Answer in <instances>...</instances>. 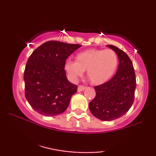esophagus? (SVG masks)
<instances>
[{"mask_svg":"<svg viewBox=\"0 0 156 156\" xmlns=\"http://www.w3.org/2000/svg\"><path fill=\"white\" fill-rule=\"evenodd\" d=\"M85 89H86V87L83 86V85H79L77 91H84Z\"/></svg>","mask_w":156,"mask_h":156,"instance_id":"1","label":"esophagus"}]
</instances>
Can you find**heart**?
<instances>
[{
  "mask_svg": "<svg viewBox=\"0 0 156 156\" xmlns=\"http://www.w3.org/2000/svg\"><path fill=\"white\" fill-rule=\"evenodd\" d=\"M118 64V56L114 50L89 49L78 53L76 61H66L65 69L72 81H75L87 70V76L92 84H101L112 77Z\"/></svg>",
  "mask_w": 156,
  "mask_h": 156,
  "instance_id": "obj_1",
  "label": "heart"
}]
</instances>
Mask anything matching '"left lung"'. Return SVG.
<instances>
[{"instance_id":"left-lung-1","label":"left lung","mask_w":156,"mask_h":156,"mask_svg":"<svg viewBox=\"0 0 156 156\" xmlns=\"http://www.w3.org/2000/svg\"><path fill=\"white\" fill-rule=\"evenodd\" d=\"M107 47L117 54L118 69L109 81L94 87L96 97L89 104L93 116L104 121L120 118L129 110L136 87L135 71L129 57L116 46Z\"/></svg>"}]
</instances>
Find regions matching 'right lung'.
Masks as SVG:
<instances>
[{
	"mask_svg": "<svg viewBox=\"0 0 156 156\" xmlns=\"http://www.w3.org/2000/svg\"><path fill=\"white\" fill-rule=\"evenodd\" d=\"M81 47L48 41L35 49L27 59L24 72L25 96L40 114L54 116L67 109L77 86L68 81L66 59Z\"/></svg>",
	"mask_w": 156,
	"mask_h": 156,
	"instance_id": "obj_1",
	"label": "right lung"
}]
</instances>
